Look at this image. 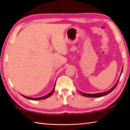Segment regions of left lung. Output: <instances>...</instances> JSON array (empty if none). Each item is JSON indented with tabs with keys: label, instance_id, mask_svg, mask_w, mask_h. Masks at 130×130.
Returning <instances> with one entry per match:
<instances>
[{
	"label": "left lung",
	"instance_id": "1",
	"mask_svg": "<svg viewBox=\"0 0 130 130\" xmlns=\"http://www.w3.org/2000/svg\"><path fill=\"white\" fill-rule=\"evenodd\" d=\"M122 71H123V69L122 70V72H121V74H122ZM119 81V79L118 81L117 82V83L116 84L114 85V86L112 88L109 90V91H108L107 92H103V93H96V94H89V93H83V92H80L79 91V92H80V93L81 94H82V95H83L84 96H85V97H88V98H100V97H102V96H105V95H107V94H109V93H111V92L113 91V90L117 86L118 84V82Z\"/></svg>",
	"mask_w": 130,
	"mask_h": 130
}]
</instances>
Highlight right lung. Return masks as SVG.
<instances>
[{"label": "right lung", "instance_id": "obj_1", "mask_svg": "<svg viewBox=\"0 0 130 130\" xmlns=\"http://www.w3.org/2000/svg\"><path fill=\"white\" fill-rule=\"evenodd\" d=\"M54 89H55V86L54 87L53 89V90L51 91V92H50V93H49V94H47V95L45 96L41 97V98H29V97H27V96H23V95H22V96L24 97V98H26V99H30V100H43V99H45L49 98V97H50V96H51L52 94H53V92H54Z\"/></svg>", "mask_w": 130, "mask_h": 130}]
</instances>
